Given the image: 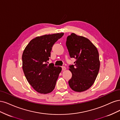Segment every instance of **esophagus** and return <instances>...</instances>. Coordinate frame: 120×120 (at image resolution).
Masks as SVG:
<instances>
[{
	"label": "esophagus",
	"instance_id": "1",
	"mask_svg": "<svg viewBox=\"0 0 120 120\" xmlns=\"http://www.w3.org/2000/svg\"><path fill=\"white\" fill-rule=\"evenodd\" d=\"M62 70H63V71L66 70V68L65 66H62Z\"/></svg>",
	"mask_w": 120,
	"mask_h": 120
}]
</instances>
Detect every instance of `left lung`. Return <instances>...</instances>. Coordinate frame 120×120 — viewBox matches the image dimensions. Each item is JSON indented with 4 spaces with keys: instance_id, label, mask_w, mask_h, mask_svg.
<instances>
[{
    "instance_id": "8db88e82",
    "label": "left lung",
    "mask_w": 120,
    "mask_h": 120,
    "mask_svg": "<svg viewBox=\"0 0 120 120\" xmlns=\"http://www.w3.org/2000/svg\"><path fill=\"white\" fill-rule=\"evenodd\" d=\"M66 46L71 58L76 59L74 65L69 66L72 78L69 86L75 92L89 89L98 74L100 62L96 46L88 38L73 33L67 37Z\"/></svg>"
}]
</instances>
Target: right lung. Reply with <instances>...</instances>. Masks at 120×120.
Returning a JSON list of instances; mask_svg holds the SVG:
<instances>
[{
    "label": "right lung",
    "instance_id": "add662e5",
    "mask_svg": "<svg viewBox=\"0 0 120 120\" xmlns=\"http://www.w3.org/2000/svg\"><path fill=\"white\" fill-rule=\"evenodd\" d=\"M64 33L46 34L31 40L22 54V69L28 83L34 89L46 94L54 89L62 68L47 64L52 47Z\"/></svg>",
    "mask_w": 120,
    "mask_h": 120
}]
</instances>
